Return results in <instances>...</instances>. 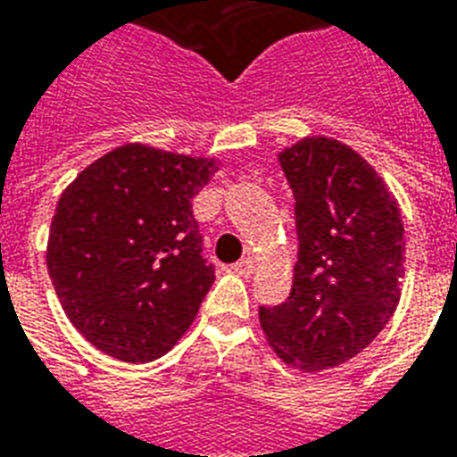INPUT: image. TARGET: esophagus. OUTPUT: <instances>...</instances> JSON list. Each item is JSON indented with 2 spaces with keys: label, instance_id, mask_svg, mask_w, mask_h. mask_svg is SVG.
I'll list each match as a JSON object with an SVG mask.
<instances>
[{
  "label": "esophagus",
  "instance_id": "esophagus-1",
  "mask_svg": "<svg viewBox=\"0 0 457 457\" xmlns=\"http://www.w3.org/2000/svg\"><path fill=\"white\" fill-rule=\"evenodd\" d=\"M232 270H235L237 275H242V278H249L251 272H253V261H251V258H242L239 263L232 265Z\"/></svg>",
  "mask_w": 457,
  "mask_h": 457
}]
</instances>
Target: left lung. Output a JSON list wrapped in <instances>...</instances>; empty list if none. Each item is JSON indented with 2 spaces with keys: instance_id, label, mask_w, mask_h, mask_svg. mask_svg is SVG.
<instances>
[{
  "instance_id": "1",
  "label": "left lung",
  "mask_w": 457,
  "mask_h": 457,
  "mask_svg": "<svg viewBox=\"0 0 457 457\" xmlns=\"http://www.w3.org/2000/svg\"><path fill=\"white\" fill-rule=\"evenodd\" d=\"M278 158L294 194L299 253L292 292L258 308L261 327L289 365L334 368L361 353L396 311L403 220L372 165L337 139H301Z\"/></svg>"
}]
</instances>
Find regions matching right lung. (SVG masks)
<instances>
[{
    "instance_id": "obj_1",
    "label": "right lung",
    "mask_w": 457,
    "mask_h": 457,
    "mask_svg": "<svg viewBox=\"0 0 457 457\" xmlns=\"http://www.w3.org/2000/svg\"><path fill=\"white\" fill-rule=\"evenodd\" d=\"M218 165L125 145L61 194L46 268L68 320L125 362L168 353L215 279L192 199Z\"/></svg>"
}]
</instances>
